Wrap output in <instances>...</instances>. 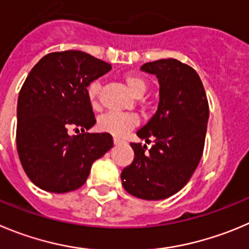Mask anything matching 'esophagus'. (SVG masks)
I'll list each match as a JSON object with an SVG mask.
<instances>
[{
	"instance_id": "obj_1",
	"label": "esophagus",
	"mask_w": 249,
	"mask_h": 249,
	"mask_svg": "<svg viewBox=\"0 0 249 249\" xmlns=\"http://www.w3.org/2000/svg\"><path fill=\"white\" fill-rule=\"evenodd\" d=\"M113 141H114V143H115V145H118V143L123 142L122 139H119V138H114V139H113Z\"/></svg>"
}]
</instances>
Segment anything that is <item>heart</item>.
Returning <instances> with one entry per match:
<instances>
[{
	"instance_id": "obj_1",
	"label": "heart",
	"mask_w": 249,
	"mask_h": 249,
	"mask_svg": "<svg viewBox=\"0 0 249 249\" xmlns=\"http://www.w3.org/2000/svg\"><path fill=\"white\" fill-rule=\"evenodd\" d=\"M123 80L126 83L129 89L131 90L132 94L136 97H141L147 89V83L145 78L141 76L135 75V73H124ZM102 85L99 81H93L87 87V97L92 108L98 107L99 94H101ZM139 117L135 114L127 113H107L103 114L102 117L98 118L97 126L101 131L107 132L114 136H124L127 132L139 124Z\"/></svg>"
}]
</instances>
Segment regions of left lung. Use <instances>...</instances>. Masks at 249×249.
<instances>
[{"label": "left lung", "instance_id": "8db88e82", "mask_svg": "<svg viewBox=\"0 0 249 249\" xmlns=\"http://www.w3.org/2000/svg\"><path fill=\"white\" fill-rule=\"evenodd\" d=\"M141 71L156 75L160 83L157 111L136 134L153 145L131 142L134 161L122 172L129 194L161 200L179 192L203 156L209 103L203 82L193 67L176 59L147 62Z\"/></svg>", "mask_w": 249, "mask_h": 249}]
</instances>
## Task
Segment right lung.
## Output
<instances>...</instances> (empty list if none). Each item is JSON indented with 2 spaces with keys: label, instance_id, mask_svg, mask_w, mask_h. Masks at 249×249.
Returning <instances> with one entry per match:
<instances>
[{
  "label": "right lung",
  "instance_id": "right-lung-1",
  "mask_svg": "<svg viewBox=\"0 0 249 249\" xmlns=\"http://www.w3.org/2000/svg\"><path fill=\"white\" fill-rule=\"evenodd\" d=\"M110 70V64L83 51H57L41 57L25 78L16 141L23 169L40 189H78L93 162L113 147L110 134L85 131L96 124L88 85ZM71 127L81 132L70 136Z\"/></svg>",
  "mask_w": 249,
  "mask_h": 249
}]
</instances>
